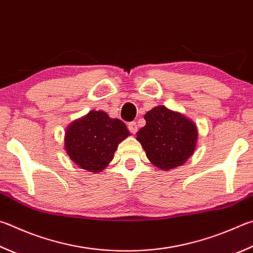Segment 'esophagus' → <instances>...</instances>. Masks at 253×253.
Masks as SVG:
<instances>
[{
	"instance_id": "1",
	"label": "esophagus",
	"mask_w": 253,
	"mask_h": 253,
	"mask_svg": "<svg viewBox=\"0 0 253 253\" xmlns=\"http://www.w3.org/2000/svg\"><path fill=\"white\" fill-rule=\"evenodd\" d=\"M128 129L130 130V132L131 134H136L137 132V129H138V126H137V124H136V122H130V123H128Z\"/></svg>"
}]
</instances>
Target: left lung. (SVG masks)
<instances>
[{
    "label": "left lung",
    "mask_w": 253,
    "mask_h": 253,
    "mask_svg": "<svg viewBox=\"0 0 253 253\" xmlns=\"http://www.w3.org/2000/svg\"><path fill=\"white\" fill-rule=\"evenodd\" d=\"M144 118L146 125L137 131L136 139L154 166L168 171L194 155L198 128L191 119L164 105L150 109Z\"/></svg>",
    "instance_id": "1"
}]
</instances>
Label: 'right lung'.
Wrapping results in <instances>:
<instances>
[{"instance_id":"1","label":"right lung","mask_w":253,"mask_h":253,"mask_svg":"<svg viewBox=\"0 0 253 253\" xmlns=\"http://www.w3.org/2000/svg\"><path fill=\"white\" fill-rule=\"evenodd\" d=\"M130 135L125 123L103 111H90L67 126L64 149L77 166L100 172L114 158L119 142Z\"/></svg>"}]
</instances>
